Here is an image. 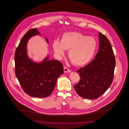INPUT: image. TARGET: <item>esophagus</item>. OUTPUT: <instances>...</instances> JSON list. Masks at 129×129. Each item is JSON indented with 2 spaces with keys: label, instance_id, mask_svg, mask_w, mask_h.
<instances>
[{
  "label": "esophagus",
  "instance_id": "esophagus-1",
  "mask_svg": "<svg viewBox=\"0 0 129 129\" xmlns=\"http://www.w3.org/2000/svg\"><path fill=\"white\" fill-rule=\"evenodd\" d=\"M64 71L65 73H70L71 72V70L69 69H68V68L64 67Z\"/></svg>",
  "mask_w": 129,
  "mask_h": 129
}]
</instances>
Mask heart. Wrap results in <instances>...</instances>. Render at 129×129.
<instances>
[{
	"label": "heart",
	"instance_id": "heart-1",
	"mask_svg": "<svg viewBox=\"0 0 129 129\" xmlns=\"http://www.w3.org/2000/svg\"><path fill=\"white\" fill-rule=\"evenodd\" d=\"M98 46L96 40L76 32L64 33L60 42L55 40L53 44L54 52L59 56L64 55L65 50H69V57L73 64L82 66L92 59Z\"/></svg>",
	"mask_w": 129,
	"mask_h": 129
}]
</instances>
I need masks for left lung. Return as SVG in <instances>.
<instances>
[{
  "label": "left lung",
  "mask_w": 129,
  "mask_h": 129,
  "mask_svg": "<svg viewBox=\"0 0 129 129\" xmlns=\"http://www.w3.org/2000/svg\"><path fill=\"white\" fill-rule=\"evenodd\" d=\"M99 36V51L94 59L77 71L80 79L74 88L83 98H98L110 87L114 78L116 60L111 44L102 33Z\"/></svg>",
  "instance_id": "obj_1"
}]
</instances>
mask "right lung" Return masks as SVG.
Instances as JSON below:
<instances>
[{
  "instance_id": "obj_1",
  "label": "right lung",
  "mask_w": 129,
  "mask_h": 129,
  "mask_svg": "<svg viewBox=\"0 0 129 129\" xmlns=\"http://www.w3.org/2000/svg\"><path fill=\"white\" fill-rule=\"evenodd\" d=\"M36 28L28 31L21 39L14 54L15 73L25 93L33 97L45 98L54 90L57 78L64 73L63 65L47 56L41 63H35L26 54V44L32 36L40 35ZM48 43V39H45Z\"/></svg>"
}]
</instances>
